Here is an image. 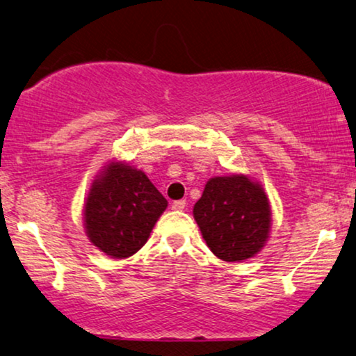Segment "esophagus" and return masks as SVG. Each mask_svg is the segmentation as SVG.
Here are the masks:
<instances>
[{"label":"esophagus","instance_id":"1","mask_svg":"<svg viewBox=\"0 0 356 356\" xmlns=\"http://www.w3.org/2000/svg\"><path fill=\"white\" fill-rule=\"evenodd\" d=\"M187 202L186 200H175L172 204V210H177V211H182L184 209H186Z\"/></svg>","mask_w":356,"mask_h":356}]
</instances>
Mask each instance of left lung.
<instances>
[{"instance_id":"obj_1","label":"left lung","mask_w":356,"mask_h":356,"mask_svg":"<svg viewBox=\"0 0 356 356\" xmlns=\"http://www.w3.org/2000/svg\"><path fill=\"white\" fill-rule=\"evenodd\" d=\"M193 218L211 253L228 263L258 254L271 232L266 192L245 174L209 179L193 205Z\"/></svg>"}]
</instances>
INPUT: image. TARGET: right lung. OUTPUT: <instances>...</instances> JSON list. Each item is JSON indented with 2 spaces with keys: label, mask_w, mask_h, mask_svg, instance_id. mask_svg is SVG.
<instances>
[{
  "label": "right lung",
  "mask_w": 356,
  "mask_h": 356,
  "mask_svg": "<svg viewBox=\"0 0 356 356\" xmlns=\"http://www.w3.org/2000/svg\"><path fill=\"white\" fill-rule=\"evenodd\" d=\"M165 209L168 200L143 170L111 161L103 165L85 199V233L105 254L129 258L145 246Z\"/></svg>",
  "instance_id": "right-lung-1"
}]
</instances>
